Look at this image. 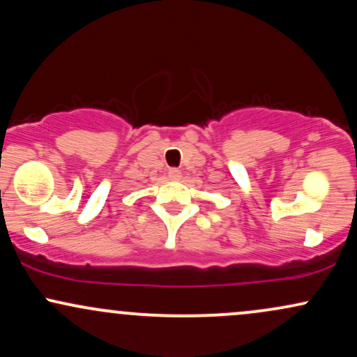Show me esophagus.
<instances>
[{
	"mask_svg": "<svg viewBox=\"0 0 357 357\" xmlns=\"http://www.w3.org/2000/svg\"><path fill=\"white\" fill-rule=\"evenodd\" d=\"M167 174H169V178L174 179V181H176V179L181 178V171L176 169V167H173V169H169V173H167Z\"/></svg>",
	"mask_w": 357,
	"mask_h": 357,
	"instance_id": "1",
	"label": "esophagus"
}]
</instances>
